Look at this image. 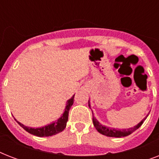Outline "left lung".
I'll list each match as a JSON object with an SVG mask.
<instances>
[{
    "label": "left lung",
    "instance_id": "left-lung-1",
    "mask_svg": "<svg viewBox=\"0 0 159 159\" xmlns=\"http://www.w3.org/2000/svg\"><path fill=\"white\" fill-rule=\"evenodd\" d=\"M88 106L90 107V104L88 103ZM145 120V119H143V120L141 121L140 123H139L136 126H134V128L127 129H111L108 128V127H106V126H103L102 125L98 122L97 120V119L95 118L93 116V113H92V121H93V125H94L95 128L97 129V130L99 132V133L102 134L106 136H108V137H116V138H120V137H125V136H127L129 134H130L135 131L137 129H139L142 125H143V121Z\"/></svg>",
    "mask_w": 159,
    "mask_h": 159
}]
</instances>
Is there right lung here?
I'll list each match as a JSON object with an SVG mask.
<instances>
[{
  "label": "right lung",
  "mask_w": 159,
  "mask_h": 159,
  "mask_svg": "<svg viewBox=\"0 0 159 159\" xmlns=\"http://www.w3.org/2000/svg\"><path fill=\"white\" fill-rule=\"evenodd\" d=\"M73 101H74V96L71 99L68 100L67 106L65 108L64 113L62 114V116L57 120V121H55L53 124L42 127V128H30V127L25 126L17 120L16 121L25 130H26L31 134H34V135L38 136V137H48V136L54 135L56 134L62 132L66 128V125H67V120H68V113H69L71 106L73 104Z\"/></svg>",
  "instance_id": "obj_1"
}]
</instances>
